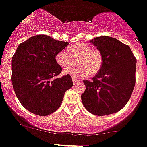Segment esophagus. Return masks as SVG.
<instances>
[{
	"label": "esophagus",
	"instance_id": "34e87169",
	"mask_svg": "<svg viewBox=\"0 0 147 147\" xmlns=\"http://www.w3.org/2000/svg\"><path fill=\"white\" fill-rule=\"evenodd\" d=\"M72 82H73L74 84H76L78 82V80L77 79H75V78H72Z\"/></svg>",
	"mask_w": 147,
	"mask_h": 147
}]
</instances>
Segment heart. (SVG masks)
Returning a JSON list of instances; mask_svg holds the SVG:
<instances>
[{"label":"heart","instance_id":"obj_1","mask_svg":"<svg viewBox=\"0 0 147 147\" xmlns=\"http://www.w3.org/2000/svg\"><path fill=\"white\" fill-rule=\"evenodd\" d=\"M77 59L78 66L68 68ZM55 61L63 70L65 75H70L73 78H84L90 75H95L100 72L103 64V57L100 50L92 49L85 43H77L68 49V53L65 50L58 52L55 55ZM68 67V68L66 67Z\"/></svg>","mask_w":147,"mask_h":147}]
</instances>
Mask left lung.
<instances>
[{"instance_id": "left-lung-1", "label": "left lung", "mask_w": 147, "mask_h": 147, "mask_svg": "<svg viewBox=\"0 0 147 147\" xmlns=\"http://www.w3.org/2000/svg\"><path fill=\"white\" fill-rule=\"evenodd\" d=\"M90 42L101 52L103 64L92 80H83L82 104L96 116L116 113L131 96L136 82V59L128 45L115 38L100 36Z\"/></svg>"}]
</instances>
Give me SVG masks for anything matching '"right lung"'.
Segmentation results:
<instances>
[{"instance_id": "add662e5", "label": "right lung", "mask_w": 147, "mask_h": 147, "mask_svg": "<svg viewBox=\"0 0 147 147\" xmlns=\"http://www.w3.org/2000/svg\"><path fill=\"white\" fill-rule=\"evenodd\" d=\"M68 45L42 34L18 45L12 57L11 81L18 100L28 111L42 116L56 111L65 92L73 86L70 75L55 78L62 70L55 55Z\"/></svg>"}]
</instances>
